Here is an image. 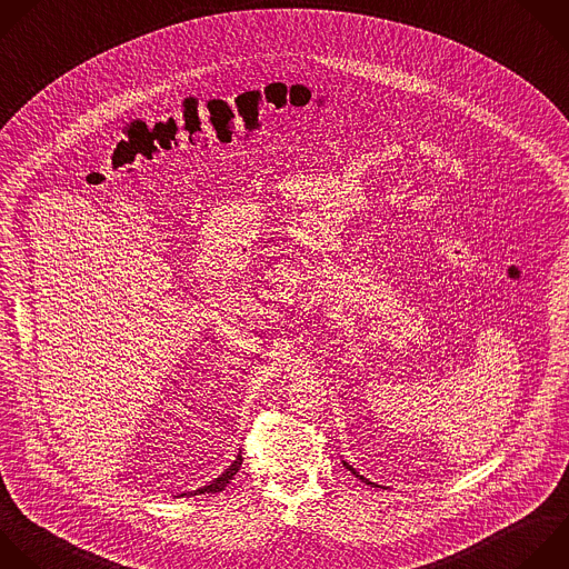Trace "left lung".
Wrapping results in <instances>:
<instances>
[{"instance_id":"obj_1","label":"left lung","mask_w":569,"mask_h":569,"mask_svg":"<svg viewBox=\"0 0 569 569\" xmlns=\"http://www.w3.org/2000/svg\"><path fill=\"white\" fill-rule=\"evenodd\" d=\"M343 467H346V469H348V471H350V473H352V476H355V478H359V480H361V482H366V485H372V487H377V485H375V482H370V480H366V478H363V476H359V471H355V469H352V467H350V465H348V462H343Z\"/></svg>"}]
</instances>
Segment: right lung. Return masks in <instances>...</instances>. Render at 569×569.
I'll use <instances>...</instances> for the list:
<instances>
[{
    "label": "right lung",
    "mask_w": 569,
    "mask_h": 569,
    "mask_svg": "<svg viewBox=\"0 0 569 569\" xmlns=\"http://www.w3.org/2000/svg\"><path fill=\"white\" fill-rule=\"evenodd\" d=\"M241 465H243V458H241V453H239L237 460H234L219 478H214L210 485H206V487H201V489H197V491L180 493V496H199V493H217V491H223V489L230 485V480L237 476V471L241 469Z\"/></svg>",
    "instance_id": "1"
}]
</instances>
